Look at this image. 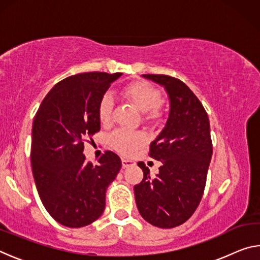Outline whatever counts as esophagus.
Here are the masks:
<instances>
[{
	"mask_svg": "<svg viewBox=\"0 0 260 260\" xmlns=\"http://www.w3.org/2000/svg\"><path fill=\"white\" fill-rule=\"evenodd\" d=\"M135 164V162L133 160H128V159H124L122 158L121 159V165H122V169H127V167L129 166H133Z\"/></svg>",
	"mask_w": 260,
	"mask_h": 260,
	"instance_id": "esophagus-1",
	"label": "esophagus"
}]
</instances>
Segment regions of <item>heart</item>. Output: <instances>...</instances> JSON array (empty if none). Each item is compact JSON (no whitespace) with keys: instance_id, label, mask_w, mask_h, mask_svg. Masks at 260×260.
<instances>
[{"instance_id":"heart-1","label":"heart","mask_w":260,"mask_h":260,"mask_svg":"<svg viewBox=\"0 0 260 260\" xmlns=\"http://www.w3.org/2000/svg\"><path fill=\"white\" fill-rule=\"evenodd\" d=\"M121 95L126 101L142 112L143 120L149 124H158L164 117L161 101L162 96L156 87L144 81L128 83L121 89ZM113 101L111 96L105 94L99 103L98 114L102 124L111 121ZM147 142V136L141 131L117 129L109 136V143L114 150L121 155L131 156Z\"/></svg>"}]
</instances>
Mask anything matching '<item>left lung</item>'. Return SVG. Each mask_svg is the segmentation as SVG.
<instances>
[{
  "instance_id": "left-lung-1",
  "label": "left lung",
  "mask_w": 260,
  "mask_h": 260,
  "mask_svg": "<svg viewBox=\"0 0 260 260\" xmlns=\"http://www.w3.org/2000/svg\"><path fill=\"white\" fill-rule=\"evenodd\" d=\"M164 86L170 96V117L150 144L149 156L161 161L150 177L143 161V179L134 186L135 201L144 220L159 228L182 225L200 205L212 157L208 113L186 83L165 74H142Z\"/></svg>"
}]
</instances>
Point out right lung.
Segmentation results:
<instances>
[{
    "label": "right lung",
    "mask_w": 260,
    "mask_h": 260,
    "mask_svg": "<svg viewBox=\"0 0 260 260\" xmlns=\"http://www.w3.org/2000/svg\"><path fill=\"white\" fill-rule=\"evenodd\" d=\"M121 73L88 72L63 79L43 99L34 117L30 162L42 204L60 225L79 228L101 217L105 191L121 167L105 151L99 165L86 160L83 142L101 128L98 109Z\"/></svg>",
    "instance_id": "right-lung-1"
}]
</instances>
